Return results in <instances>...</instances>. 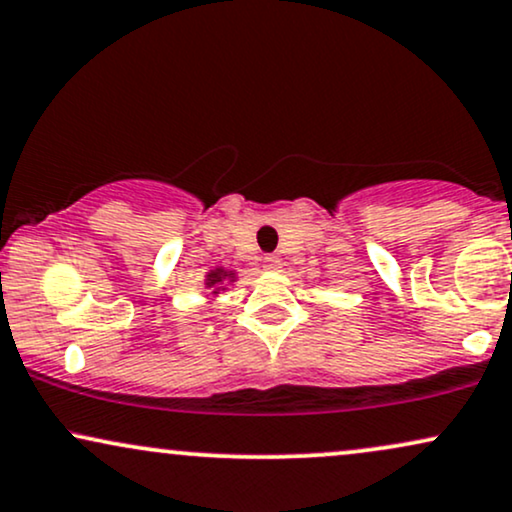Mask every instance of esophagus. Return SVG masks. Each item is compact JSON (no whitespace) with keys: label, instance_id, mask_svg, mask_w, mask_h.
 <instances>
[{"label":"esophagus","instance_id":"34e87169","mask_svg":"<svg viewBox=\"0 0 512 512\" xmlns=\"http://www.w3.org/2000/svg\"><path fill=\"white\" fill-rule=\"evenodd\" d=\"M263 268H266L268 273H280V270H282L280 256H266V258H263Z\"/></svg>","mask_w":512,"mask_h":512}]
</instances>
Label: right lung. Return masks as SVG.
<instances>
[{"mask_svg":"<svg viewBox=\"0 0 512 512\" xmlns=\"http://www.w3.org/2000/svg\"><path fill=\"white\" fill-rule=\"evenodd\" d=\"M237 282V270L227 268H211L204 275V287L208 289V299H218V294H223L227 285Z\"/></svg>","mask_w":512,"mask_h":512,"instance_id":"1","label":"right lung"}]
</instances>
